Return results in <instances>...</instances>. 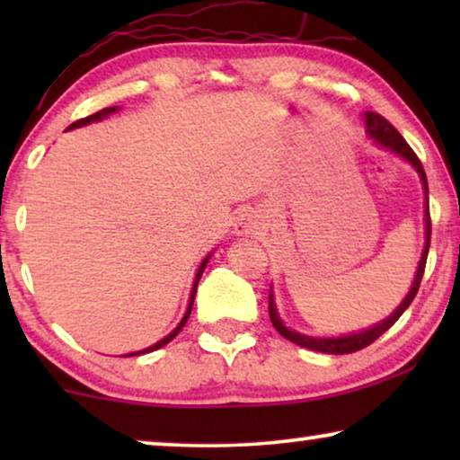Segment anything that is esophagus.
I'll use <instances>...</instances> for the list:
<instances>
[{
  "mask_svg": "<svg viewBox=\"0 0 460 460\" xmlns=\"http://www.w3.org/2000/svg\"><path fill=\"white\" fill-rule=\"evenodd\" d=\"M260 228V216L253 209H243L238 211V216L234 219V232L238 236H247L253 234Z\"/></svg>",
  "mask_w": 460,
  "mask_h": 460,
  "instance_id": "34e87169",
  "label": "esophagus"
}]
</instances>
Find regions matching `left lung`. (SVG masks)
<instances>
[{
	"instance_id": "1",
	"label": "left lung",
	"mask_w": 460,
	"mask_h": 460,
	"mask_svg": "<svg viewBox=\"0 0 460 460\" xmlns=\"http://www.w3.org/2000/svg\"><path fill=\"white\" fill-rule=\"evenodd\" d=\"M364 119H367V134L370 140L375 144H379L381 148H387L395 153L402 159L411 163V165L417 169V173L420 175V181H423V188H425V249H423V255H420V261H419V268H417V274H414V280H412V287L411 291H408L406 299L402 301V304L395 307V312L392 316L383 320V323L370 326L367 331H360V332H354V335H343V337H310V335H301L297 331H291L287 329L285 324H282V320L279 316V312H276V305H274V297H272V291H270V299H268V312H270V320H272L274 329L280 332L282 337L288 339V341L301 345V348H307V349H314V351H323V354H351V351H358L362 348H367L375 341V339H379L383 332H385L389 326L395 324V320H398L408 305L412 304L414 295H417L419 287H420V279H423V272H425V263H427V253H429V241H431V219H429V190H427V178H425V169L420 165L419 156L414 155V150L408 146V142L404 137L400 136V131L394 128L392 123L387 121V119H383L381 115H376V112H364Z\"/></svg>"
}]
</instances>
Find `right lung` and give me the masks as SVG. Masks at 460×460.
I'll use <instances>...</instances> for the list:
<instances>
[{"label":"right lung","mask_w":460,"mask_h":460,"mask_svg":"<svg viewBox=\"0 0 460 460\" xmlns=\"http://www.w3.org/2000/svg\"><path fill=\"white\" fill-rule=\"evenodd\" d=\"M115 111H119V106H111V109H102V111H100V112H93V115L85 117V119H79V121H75L73 125H68V129L81 128V125H87V123H92V121H102L104 117H109L111 112H115ZM209 257H211V255H207V257H205L203 263H200V266H199V272H197V276H194V285H192V293H190V304H188V310H186V314H184V318L180 320V324L175 326V329H173L172 332H169V335H167L165 339H161V341H156L155 345H150V348H146V349H142V351H134V354H128V356H140V354H148V351H155V349L163 348V345H167L169 341H172V339H173L175 335H178V332L181 331V326L186 324L188 316H190V310H192V304H194V295H197L199 280H200V276H203V270H205V266H207V261H209Z\"/></svg>","instance_id":"1"}]
</instances>
